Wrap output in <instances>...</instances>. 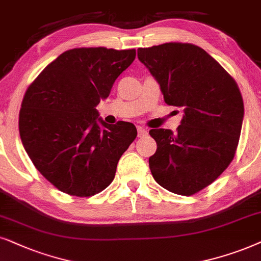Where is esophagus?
<instances>
[{"label": "esophagus", "instance_id": "esophagus-1", "mask_svg": "<svg viewBox=\"0 0 261 261\" xmlns=\"http://www.w3.org/2000/svg\"><path fill=\"white\" fill-rule=\"evenodd\" d=\"M137 134H138V137H145L147 136V130H145L144 127L142 126H137Z\"/></svg>", "mask_w": 261, "mask_h": 261}]
</instances>
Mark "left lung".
I'll list each match as a JSON object with an SVG mask.
<instances>
[{"instance_id": "8db88e82", "label": "left lung", "mask_w": 261, "mask_h": 261, "mask_svg": "<svg viewBox=\"0 0 261 261\" xmlns=\"http://www.w3.org/2000/svg\"><path fill=\"white\" fill-rule=\"evenodd\" d=\"M138 60L161 87L165 102L182 107L175 134L149 131L158 149L149 158L156 182L169 192L192 196L213 184L238 148L244 100L230 74L197 45L165 43L141 47Z\"/></svg>"}]
</instances>
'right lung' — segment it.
Returning <instances> with one entry per match:
<instances>
[{"instance_id":"1","label":"right lung","mask_w":261,"mask_h":261,"mask_svg":"<svg viewBox=\"0 0 261 261\" xmlns=\"http://www.w3.org/2000/svg\"><path fill=\"white\" fill-rule=\"evenodd\" d=\"M135 58V48H71L27 88L20 137L36 168L62 192L90 197L113 181L137 130L127 121L106 124L95 107Z\"/></svg>"}]
</instances>
